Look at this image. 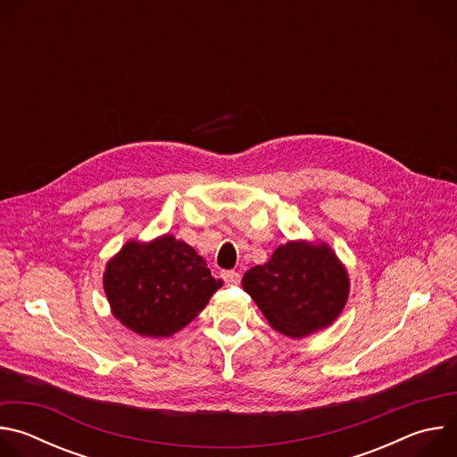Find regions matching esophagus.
I'll use <instances>...</instances> for the list:
<instances>
[{
    "mask_svg": "<svg viewBox=\"0 0 457 457\" xmlns=\"http://www.w3.org/2000/svg\"><path fill=\"white\" fill-rule=\"evenodd\" d=\"M222 278H224V282H226L228 286H237V284H240V273H237V271H224V273H222Z\"/></svg>",
    "mask_w": 457,
    "mask_h": 457,
    "instance_id": "1",
    "label": "esophagus"
}]
</instances>
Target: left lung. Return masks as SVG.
<instances>
[{"mask_svg":"<svg viewBox=\"0 0 457 457\" xmlns=\"http://www.w3.org/2000/svg\"><path fill=\"white\" fill-rule=\"evenodd\" d=\"M242 287L275 331L303 338L338 318L349 296V277L328 244L291 240L275 249L270 262L251 268Z\"/></svg>","mask_w":457,"mask_h":457,"instance_id":"left-lung-1","label":"left lung"}]
</instances>
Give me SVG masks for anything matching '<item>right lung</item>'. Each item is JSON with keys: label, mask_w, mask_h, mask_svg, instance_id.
I'll return each mask as SVG.
<instances>
[{"label": "right lung", "mask_w": 457, "mask_h": 457, "mask_svg": "<svg viewBox=\"0 0 457 457\" xmlns=\"http://www.w3.org/2000/svg\"><path fill=\"white\" fill-rule=\"evenodd\" d=\"M103 284L113 316L146 338L186 328L222 287L206 260L171 235L126 242L106 264Z\"/></svg>", "instance_id": "obj_1"}]
</instances>
